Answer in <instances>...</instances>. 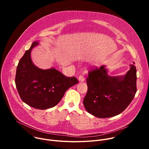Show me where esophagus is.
I'll return each mask as SVG.
<instances>
[{"instance_id": "obj_1", "label": "esophagus", "mask_w": 149, "mask_h": 149, "mask_svg": "<svg viewBox=\"0 0 149 149\" xmlns=\"http://www.w3.org/2000/svg\"><path fill=\"white\" fill-rule=\"evenodd\" d=\"M78 79H79V81L80 82H83V81H84V80H85V78H84V75H80L79 76Z\"/></svg>"}]
</instances>
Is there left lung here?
<instances>
[{
    "label": "left lung",
    "mask_w": 149,
    "mask_h": 149,
    "mask_svg": "<svg viewBox=\"0 0 149 149\" xmlns=\"http://www.w3.org/2000/svg\"><path fill=\"white\" fill-rule=\"evenodd\" d=\"M136 80V68L133 64L124 77L109 76L104 65L91 68L87 77L88 90L83 101L85 108L98 118L121 113L135 96Z\"/></svg>",
    "instance_id": "8db88e82"
}]
</instances>
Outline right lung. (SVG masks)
I'll return each instance as SVG.
<instances>
[{
    "label": "right lung",
    "mask_w": 149,
    "mask_h": 149,
    "mask_svg": "<svg viewBox=\"0 0 149 149\" xmlns=\"http://www.w3.org/2000/svg\"><path fill=\"white\" fill-rule=\"evenodd\" d=\"M38 45L33 42L18 63L15 84L22 100L31 107L45 110L58 104L66 91L78 83L74 77H67L58 70H42L35 66L31 58L32 49Z\"/></svg>",
    "instance_id": "add662e5"
}]
</instances>
